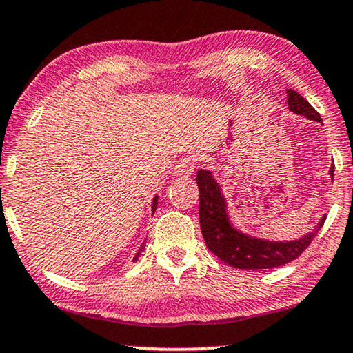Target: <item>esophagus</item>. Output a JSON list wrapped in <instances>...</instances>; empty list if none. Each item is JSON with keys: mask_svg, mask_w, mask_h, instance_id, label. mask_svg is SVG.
<instances>
[{"mask_svg": "<svg viewBox=\"0 0 353 353\" xmlns=\"http://www.w3.org/2000/svg\"><path fill=\"white\" fill-rule=\"evenodd\" d=\"M195 171V163L190 158H182V160L177 161V165L174 166V176L179 179H185L188 176L193 174Z\"/></svg>", "mask_w": 353, "mask_h": 353, "instance_id": "obj_1", "label": "esophagus"}]
</instances>
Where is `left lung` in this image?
Masks as SVG:
<instances>
[{
  "label": "left lung",
  "instance_id": "obj_1",
  "mask_svg": "<svg viewBox=\"0 0 353 353\" xmlns=\"http://www.w3.org/2000/svg\"><path fill=\"white\" fill-rule=\"evenodd\" d=\"M286 96L291 112L305 117L307 120L321 123L320 113L301 94L286 89ZM330 177L334 181L332 165L330 168ZM196 183L200 190V225L208 250L214 252L222 262L236 269H272L294 261L305 251L326 221V214H323L314 230L296 240L275 241L248 235L233 225L228 214V203L212 172L208 170L198 171Z\"/></svg>",
  "mask_w": 353,
  "mask_h": 353
}]
</instances>
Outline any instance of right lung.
Instances as JSON below:
<instances>
[{
    "label": "right lung",
    "instance_id": "1",
    "mask_svg": "<svg viewBox=\"0 0 353 353\" xmlns=\"http://www.w3.org/2000/svg\"><path fill=\"white\" fill-rule=\"evenodd\" d=\"M157 206H158V195H155V198H153V201H152V212H155V211H157ZM145 243H147V241H143L142 245H141V248H139V251L136 252V256H134L132 262H136V261H137V257L141 256V252L143 251V248H145Z\"/></svg>",
    "mask_w": 353,
    "mask_h": 353
}]
</instances>
